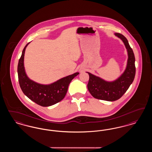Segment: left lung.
Segmentation results:
<instances>
[{
  "instance_id": "8db88e82",
  "label": "left lung",
  "mask_w": 152,
  "mask_h": 152,
  "mask_svg": "<svg viewBox=\"0 0 152 152\" xmlns=\"http://www.w3.org/2000/svg\"><path fill=\"white\" fill-rule=\"evenodd\" d=\"M115 35L123 41L128 52V58L124 72L112 81L87 72L89 76L87 87L90 94L96 99L108 101H116L121 98L133 83L136 74L134 55L128 40L121 34L115 33Z\"/></svg>"
}]
</instances>
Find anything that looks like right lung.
I'll return each instance as SVG.
<instances>
[{
	"label": "right lung",
	"instance_id": "add662e5",
	"mask_svg": "<svg viewBox=\"0 0 152 152\" xmlns=\"http://www.w3.org/2000/svg\"><path fill=\"white\" fill-rule=\"evenodd\" d=\"M27 44L22 51L18 65V74L20 87L23 92L31 100L42 107H49L61 101L67 92L72 80L79 74L76 72L63 77L50 84H41L30 79L27 76L24 65Z\"/></svg>",
	"mask_w": 152,
	"mask_h": 152
}]
</instances>
